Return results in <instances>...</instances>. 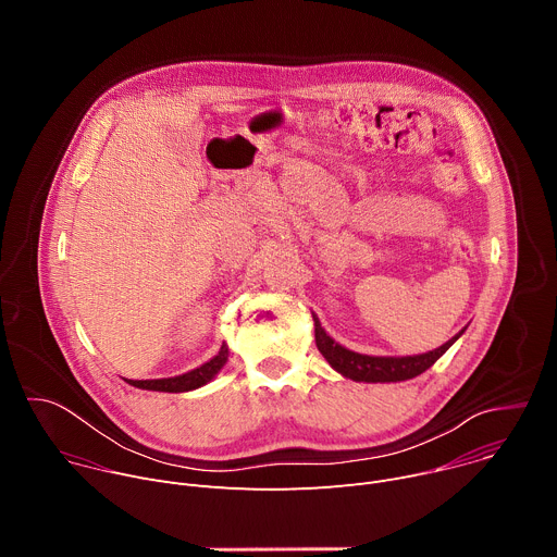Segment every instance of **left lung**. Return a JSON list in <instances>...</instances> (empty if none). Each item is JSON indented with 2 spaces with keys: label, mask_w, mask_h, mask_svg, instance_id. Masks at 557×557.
<instances>
[{
  "label": "left lung",
  "mask_w": 557,
  "mask_h": 557,
  "mask_svg": "<svg viewBox=\"0 0 557 557\" xmlns=\"http://www.w3.org/2000/svg\"><path fill=\"white\" fill-rule=\"evenodd\" d=\"M314 322V342L324 359L335 368L342 376L352 379V381H363V383H394V381H408L425 372L441 359L449 346L465 333V329L454 335L447 344L438 346L436 350L423 352V355H412V357H372V355H361L355 350H348L346 346L337 344L320 324V320L312 314Z\"/></svg>",
  "instance_id": "obj_1"
}]
</instances>
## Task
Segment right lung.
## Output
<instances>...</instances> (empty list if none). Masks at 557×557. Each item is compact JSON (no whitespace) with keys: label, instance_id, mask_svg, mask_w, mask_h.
I'll list each match as a JSON object with an SVG mask.
<instances>
[{"label":"right lung","instance_id":"right-lung-1","mask_svg":"<svg viewBox=\"0 0 557 557\" xmlns=\"http://www.w3.org/2000/svg\"><path fill=\"white\" fill-rule=\"evenodd\" d=\"M228 359V346L222 344L220 352L209 359L207 363H202L200 368H194L185 374L178 376H168V379H145V381H134V379H125L129 385L140 387V389H153V392H189L196 387L207 385L226 363Z\"/></svg>","mask_w":557,"mask_h":557}]
</instances>
